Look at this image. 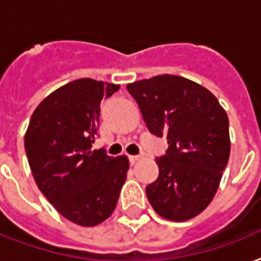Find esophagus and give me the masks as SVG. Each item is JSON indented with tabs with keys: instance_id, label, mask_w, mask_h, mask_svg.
<instances>
[{
	"instance_id": "esophagus-1",
	"label": "esophagus",
	"mask_w": 261,
	"mask_h": 261,
	"mask_svg": "<svg viewBox=\"0 0 261 261\" xmlns=\"http://www.w3.org/2000/svg\"><path fill=\"white\" fill-rule=\"evenodd\" d=\"M142 159V155H130V157H128V160H130V164L131 165H134L135 163H138L139 160Z\"/></svg>"
}]
</instances>
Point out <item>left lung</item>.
<instances>
[{
  "instance_id": "1",
  "label": "left lung",
  "mask_w": 261,
  "mask_h": 261,
  "mask_svg": "<svg viewBox=\"0 0 261 261\" xmlns=\"http://www.w3.org/2000/svg\"><path fill=\"white\" fill-rule=\"evenodd\" d=\"M147 130L168 139L155 159L159 177L146 187L163 218L187 221L214 198L229 161V119L210 90L180 75L163 74L128 84Z\"/></svg>"
}]
</instances>
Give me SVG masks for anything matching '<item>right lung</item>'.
Here are the masks:
<instances>
[{
	"instance_id": "1",
	"label": "right lung",
	"mask_w": 261,
	"mask_h": 261,
	"mask_svg": "<svg viewBox=\"0 0 261 261\" xmlns=\"http://www.w3.org/2000/svg\"><path fill=\"white\" fill-rule=\"evenodd\" d=\"M119 85L80 79L54 90L31 116L24 137L39 190L65 218L96 226L114 213L126 181L128 159L92 150L100 102Z\"/></svg>"
}]
</instances>
